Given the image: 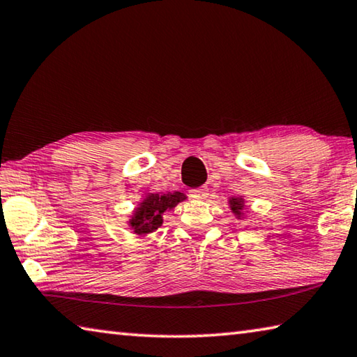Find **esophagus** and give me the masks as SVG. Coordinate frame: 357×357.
<instances>
[{"mask_svg":"<svg viewBox=\"0 0 357 357\" xmlns=\"http://www.w3.org/2000/svg\"><path fill=\"white\" fill-rule=\"evenodd\" d=\"M207 195H209V192H207L206 187H199V189L190 190V197L195 198V199H206Z\"/></svg>","mask_w":357,"mask_h":357,"instance_id":"obj_1","label":"esophagus"}]
</instances>
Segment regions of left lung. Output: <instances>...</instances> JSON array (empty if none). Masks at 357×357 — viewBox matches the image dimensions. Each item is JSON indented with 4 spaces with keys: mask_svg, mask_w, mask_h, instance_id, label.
Masks as SVG:
<instances>
[{
    "mask_svg": "<svg viewBox=\"0 0 357 357\" xmlns=\"http://www.w3.org/2000/svg\"><path fill=\"white\" fill-rule=\"evenodd\" d=\"M228 207L237 220L246 218V213L250 212L248 204H246V199L242 195H232L228 198Z\"/></svg>",
    "mask_w": 357,
    "mask_h": 357,
    "instance_id": "1",
    "label": "left lung"
}]
</instances>
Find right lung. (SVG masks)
<instances>
[{"label": "right lung", "instance_id": "obj_1", "mask_svg": "<svg viewBox=\"0 0 357 357\" xmlns=\"http://www.w3.org/2000/svg\"><path fill=\"white\" fill-rule=\"evenodd\" d=\"M185 199L187 195L183 192L158 193L148 190L128 215L126 226L131 229L134 236H150L164 223V213L173 211L174 207Z\"/></svg>", "mask_w": 357, "mask_h": 357}]
</instances>
